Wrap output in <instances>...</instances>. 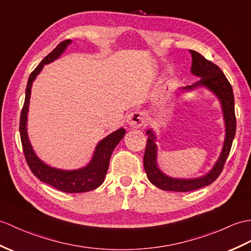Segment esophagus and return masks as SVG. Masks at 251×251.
I'll list each match as a JSON object with an SVG mask.
<instances>
[{"mask_svg": "<svg viewBox=\"0 0 251 251\" xmlns=\"http://www.w3.org/2000/svg\"><path fill=\"white\" fill-rule=\"evenodd\" d=\"M126 123L132 128H140L145 124V115L142 111H133L127 115Z\"/></svg>", "mask_w": 251, "mask_h": 251, "instance_id": "esophagus-1", "label": "esophagus"}]
</instances>
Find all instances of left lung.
<instances>
[{"mask_svg":"<svg viewBox=\"0 0 251 251\" xmlns=\"http://www.w3.org/2000/svg\"><path fill=\"white\" fill-rule=\"evenodd\" d=\"M189 52L192 57L190 72L194 75L200 77V80L192 85L182 87V90L189 92L197 89V87L204 86L214 93L220 101L221 109H223L226 136L221 153L209 172L203 176L196 178H176L167 176L158 168V165H157V145L155 143L156 135L152 129H148L147 135H149V138L143 157L144 170L147 172L148 178L151 183L155 185L156 187L168 191L186 192L211 185L223 171L225 162L230 153L233 139L235 136L236 119L234 111V95H233L230 82L217 65L206 60L204 56L198 53L197 51L189 50Z\"/></svg>","mask_w":251,"mask_h":251,"instance_id":"8db88e82","label":"left lung"}]
</instances>
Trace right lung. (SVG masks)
I'll list each match as a JSON object with an SVG mask.
<instances>
[{"mask_svg":"<svg viewBox=\"0 0 251 251\" xmlns=\"http://www.w3.org/2000/svg\"><path fill=\"white\" fill-rule=\"evenodd\" d=\"M71 44L72 39H67L57 45L56 48L51 53L47 55L30 75L25 90V104H23L20 116L19 129L23 153H25L27 165L30 167L34 176L39 180H42V182L49 184L52 187L59 189L63 192L78 194V192L94 190L103 183L109 168L111 154L116 145L119 144V142L125 136L126 131L124 128H120V129L110 133L106 138H103L101 141H99L96 145L91 161L85 167L77 169V170H62V169L50 167L45 164L43 160H40L37 155L35 154L30 140H28L26 128L32 84L34 80L36 79L37 75L42 72V69L46 64H49L54 60L59 59L60 55L68 47V45Z\"/></svg>","mask_w":251,"mask_h":251,"instance_id":"right-lung-1","label":"right lung"}]
</instances>
